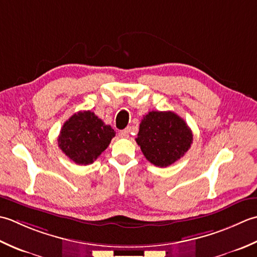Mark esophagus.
Masks as SVG:
<instances>
[{
	"instance_id": "34e87169",
	"label": "esophagus",
	"mask_w": 257,
	"mask_h": 257,
	"mask_svg": "<svg viewBox=\"0 0 257 257\" xmlns=\"http://www.w3.org/2000/svg\"><path fill=\"white\" fill-rule=\"evenodd\" d=\"M128 134H130V130H128V128L122 130L121 132L118 133V135L121 136V138H123V139H126V138H128Z\"/></svg>"
}]
</instances>
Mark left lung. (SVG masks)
I'll use <instances>...</instances> for the list:
<instances>
[{
    "label": "left lung",
    "mask_w": 257,
    "mask_h": 257,
    "mask_svg": "<svg viewBox=\"0 0 257 257\" xmlns=\"http://www.w3.org/2000/svg\"><path fill=\"white\" fill-rule=\"evenodd\" d=\"M193 142L186 122L174 112L152 111L143 116L136 143L155 166L166 167L184 155Z\"/></svg>",
    "instance_id": "obj_1"
}]
</instances>
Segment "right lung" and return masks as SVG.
I'll return each mask as SVG.
<instances>
[{
    "label": "right lung",
    "instance_id": "1",
    "mask_svg": "<svg viewBox=\"0 0 257 257\" xmlns=\"http://www.w3.org/2000/svg\"><path fill=\"white\" fill-rule=\"evenodd\" d=\"M114 136V130L93 112L80 111L63 125L57 142L74 163L88 165L106 150Z\"/></svg>",
    "mask_w": 257,
    "mask_h": 257
}]
</instances>
